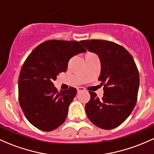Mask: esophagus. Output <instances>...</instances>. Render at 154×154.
I'll list each match as a JSON object with an SVG mask.
<instances>
[{
  "instance_id": "obj_1",
  "label": "esophagus",
  "mask_w": 154,
  "mask_h": 154,
  "mask_svg": "<svg viewBox=\"0 0 154 154\" xmlns=\"http://www.w3.org/2000/svg\"><path fill=\"white\" fill-rule=\"evenodd\" d=\"M77 92H80V91H85V88H84L83 87H77Z\"/></svg>"
}]
</instances>
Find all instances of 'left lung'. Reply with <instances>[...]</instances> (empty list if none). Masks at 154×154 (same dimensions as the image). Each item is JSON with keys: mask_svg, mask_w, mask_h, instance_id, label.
I'll list each match as a JSON object with an SVG mask.
<instances>
[{"mask_svg": "<svg viewBox=\"0 0 154 154\" xmlns=\"http://www.w3.org/2000/svg\"><path fill=\"white\" fill-rule=\"evenodd\" d=\"M80 43L99 56L101 64L99 80L104 85L101 99L89 91L90 100L85 107L87 116L100 128H115L128 117L137 103L140 86L137 65L131 54L114 42L91 40Z\"/></svg>", "mask_w": 154, "mask_h": 154, "instance_id": "left-lung-1", "label": "left lung"}]
</instances>
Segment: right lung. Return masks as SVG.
Returning a JSON list of instances; mask_svg holds the SVG:
<instances>
[{
	"mask_svg": "<svg viewBox=\"0 0 154 154\" xmlns=\"http://www.w3.org/2000/svg\"><path fill=\"white\" fill-rule=\"evenodd\" d=\"M86 50L77 41L51 40L37 46L23 64L18 79V101L26 118L43 131L65 122L77 89L58 91L53 80L67 70L71 58Z\"/></svg>",
	"mask_w": 154,
	"mask_h": 154,
	"instance_id": "1",
	"label": "right lung"
}]
</instances>
